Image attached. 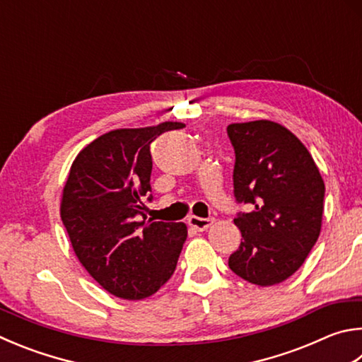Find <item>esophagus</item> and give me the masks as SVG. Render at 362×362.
I'll list each match as a JSON object with an SVG mask.
<instances>
[{
	"label": "esophagus",
	"instance_id": "esophagus-1",
	"mask_svg": "<svg viewBox=\"0 0 362 362\" xmlns=\"http://www.w3.org/2000/svg\"><path fill=\"white\" fill-rule=\"evenodd\" d=\"M212 223H214V218H201V216H194V215H192L188 218V225L194 228L196 231H206Z\"/></svg>",
	"mask_w": 362,
	"mask_h": 362
}]
</instances>
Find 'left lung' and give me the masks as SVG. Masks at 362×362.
<instances>
[{
    "label": "left lung",
    "mask_w": 362,
    "mask_h": 362,
    "mask_svg": "<svg viewBox=\"0 0 362 362\" xmlns=\"http://www.w3.org/2000/svg\"><path fill=\"white\" fill-rule=\"evenodd\" d=\"M235 153L234 198L250 212L234 218L239 248L231 271L250 284L277 285L304 264L321 231L325 182L304 144L271 120L228 124Z\"/></svg>",
    "instance_id": "left-lung-1"
}]
</instances>
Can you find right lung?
I'll use <instances>...</instances> for the list:
<instances>
[{"label": "right lung", "instance_id": "add662e5", "mask_svg": "<svg viewBox=\"0 0 362 362\" xmlns=\"http://www.w3.org/2000/svg\"><path fill=\"white\" fill-rule=\"evenodd\" d=\"M182 128L183 123L164 122L109 131L71 166L60 209L63 225L82 266L117 298H148L175 271L187 226L146 221L144 199H153L150 144Z\"/></svg>", "mask_w": 362, "mask_h": 362}]
</instances>
